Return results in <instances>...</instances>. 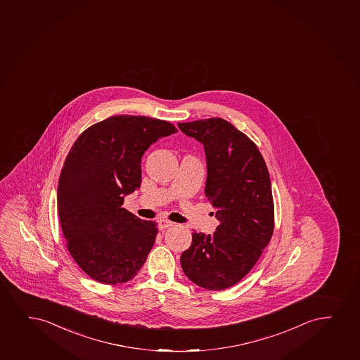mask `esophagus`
<instances>
[{
  "mask_svg": "<svg viewBox=\"0 0 360 360\" xmlns=\"http://www.w3.org/2000/svg\"><path fill=\"white\" fill-rule=\"evenodd\" d=\"M172 225H173V223L169 221V220H165V219H160V221H158V228H160V230L170 228Z\"/></svg>",
  "mask_w": 360,
  "mask_h": 360,
  "instance_id": "esophagus-1",
  "label": "esophagus"
}]
</instances>
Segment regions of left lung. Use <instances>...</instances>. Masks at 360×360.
Segmentation results:
<instances>
[{
	"mask_svg": "<svg viewBox=\"0 0 360 360\" xmlns=\"http://www.w3.org/2000/svg\"><path fill=\"white\" fill-rule=\"evenodd\" d=\"M205 146V197L217 210L213 235L192 233L181 255L182 271L210 291L236 285L250 273L274 232V200L268 168L250 137L221 118L178 123Z\"/></svg>",
	"mask_w": 360,
	"mask_h": 360,
	"instance_id": "8db88e82",
	"label": "left lung"
}]
</instances>
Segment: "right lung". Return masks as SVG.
Wrapping results in <instances>:
<instances>
[{
    "instance_id": "obj_1",
    "label": "right lung",
    "mask_w": 360,
    "mask_h": 360,
    "mask_svg": "<svg viewBox=\"0 0 360 360\" xmlns=\"http://www.w3.org/2000/svg\"><path fill=\"white\" fill-rule=\"evenodd\" d=\"M173 124L143 115H114L80 134L64 160L57 205L65 245L84 273L97 283L130 281L158 233L155 221L122 208L141 186V157Z\"/></svg>"
}]
</instances>
